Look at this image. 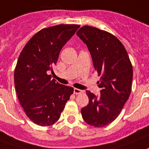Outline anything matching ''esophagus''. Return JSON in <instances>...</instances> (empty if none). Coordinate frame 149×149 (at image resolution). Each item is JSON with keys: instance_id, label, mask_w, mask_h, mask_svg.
I'll list each match as a JSON object with an SVG mask.
<instances>
[{"instance_id": "esophagus-1", "label": "esophagus", "mask_w": 149, "mask_h": 149, "mask_svg": "<svg viewBox=\"0 0 149 149\" xmlns=\"http://www.w3.org/2000/svg\"><path fill=\"white\" fill-rule=\"evenodd\" d=\"M84 91L80 89H77V88H74V94H83Z\"/></svg>"}]
</instances>
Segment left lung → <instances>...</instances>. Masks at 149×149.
<instances>
[{"mask_svg": "<svg viewBox=\"0 0 149 149\" xmlns=\"http://www.w3.org/2000/svg\"><path fill=\"white\" fill-rule=\"evenodd\" d=\"M87 45L100 79V95L87 91L89 104L81 110L84 120L94 127H103L116 120L131 93L132 71L127 52L111 33L84 26L76 33Z\"/></svg>", "mask_w": 149, "mask_h": 149, "instance_id": "left-lung-1", "label": "left lung"}]
</instances>
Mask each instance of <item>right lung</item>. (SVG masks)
<instances>
[{
    "instance_id": "right-lung-1",
    "label": "right lung",
    "mask_w": 149,
    "mask_h": 149,
    "mask_svg": "<svg viewBox=\"0 0 149 149\" xmlns=\"http://www.w3.org/2000/svg\"><path fill=\"white\" fill-rule=\"evenodd\" d=\"M79 25L59 24L36 33L23 47L14 71V84L26 115L36 125L49 126L58 120L72 87L60 84L48 72L58 58L60 51Z\"/></svg>"
}]
</instances>
